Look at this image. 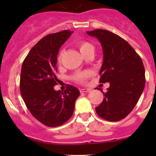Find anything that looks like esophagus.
<instances>
[{
  "instance_id": "esophagus-1",
  "label": "esophagus",
  "mask_w": 156,
  "mask_h": 156,
  "mask_svg": "<svg viewBox=\"0 0 156 156\" xmlns=\"http://www.w3.org/2000/svg\"><path fill=\"white\" fill-rule=\"evenodd\" d=\"M91 90L89 88H83V89L80 90V92L81 93H89L90 92Z\"/></svg>"
}]
</instances>
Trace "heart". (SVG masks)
Wrapping results in <instances>:
<instances>
[{
  "mask_svg": "<svg viewBox=\"0 0 156 156\" xmlns=\"http://www.w3.org/2000/svg\"><path fill=\"white\" fill-rule=\"evenodd\" d=\"M77 46L79 48L80 52L82 53V55H84L87 51L90 50H94V46L93 44H91L90 43L87 41H79L77 44ZM61 59V53L59 55V57H58V60L60 61ZM91 75L90 72L89 71H86L84 72H79V73H77L76 75L74 77V79L77 81V82L79 83H83L87 78H89Z\"/></svg>",
  "mask_w": 156,
  "mask_h": 156,
  "instance_id": "heart-1",
  "label": "heart"
}]
</instances>
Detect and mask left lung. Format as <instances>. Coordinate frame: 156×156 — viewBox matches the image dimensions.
I'll return each mask as SVG.
<instances>
[{"label":"left lung","instance_id":"8db88e82","mask_svg":"<svg viewBox=\"0 0 156 156\" xmlns=\"http://www.w3.org/2000/svg\"><path fill=\"white\" fill-rule=\"evenodd\" d=\"M87 34L97 37L101 44L103 61L100 82L110 84L106 93H103L104 98L96 112L106 120L118 122L128 115L144 91V63L134 49L120 36L104 29Z\"/></svg>","mask_w":156,"mask_h":156}]
</instances>
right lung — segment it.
<instances>
[{
	"label": "right lung",
	"mask_w": 156,
	"mask_h": 156,
	"mask_svg": "<svg viewBox=\"0 0 156 156\" xmlns=\"http://www.w3.org/2000/svg\"><path fill=\"white\" fill-rule=\"evenodd\" d=\"M73 31L64 30L41 39L23 62L20 93L33 116L48 127L62 125L72 117L80 91L72 85L61 92L57 84V55L60 47Z\"/></svg>",
	"instance_id": "add662e5"
}]
</instances>
